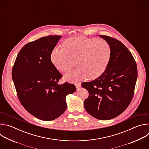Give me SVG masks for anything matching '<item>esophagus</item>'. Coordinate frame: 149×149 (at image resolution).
Wrapping results in <instances>:
<instances>
[{
    "mask_svg": "<svg viewBox=\"0 0 149 149\" xmlns=\"http://www.w3.org/2000/svg\"><path fill=\"white\" fill-rule=\"evenodd\" d=\"M75 87L76 88H79L81 87V83H77V84H75Z\"/></svg>",
    "mask_w": 149,
    "mask_h": 149,
    "instance_id": "1",
    "label": "esophagus"
}]
</instances>
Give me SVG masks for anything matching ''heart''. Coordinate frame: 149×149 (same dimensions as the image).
<instances>
[{"label": "heart", "instance_id": "b5f03b06", "mask_svg": "<svg viewBox=\"0 0 149 149\" xmlns=\"http://www.w3.org/2000/svg\"><path fill=\"white\" fill-rule=\"evenodd\" d=\"M63 48L55 47L51 52L54 65L62 72H67L77 63L79 66L65 75L70 81H78L87 77L94 79L105 70L109 62L111 49L104 39L76 36L63 42Z\"/></svg>", "mask_w": 149, "mask_h": 149}]
</instances>
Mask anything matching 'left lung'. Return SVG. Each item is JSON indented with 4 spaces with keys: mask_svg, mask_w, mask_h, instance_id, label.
I'll list each match as a JSON object with an SVG mask.
<instances>
[{
    "mask_svg": "<svg viewBox=\"0 0 149 149\" xmlns=\"http://www.w3.org/2000/svg\"><path fill=\"white\" fill-rule=\"evenodd\" d=\"M111 47V57L104 72L95 79L81 84L88 97L84 107L93 117L110 120L121 114L129 105L137 78L136 62L125 46L118 39L100 35Z\"/></svg>",
    "mask_w": 149,
    "mask_h": 149,
    "instance_id": "obj_1",
    "label": "left lung"
}]
</instances>
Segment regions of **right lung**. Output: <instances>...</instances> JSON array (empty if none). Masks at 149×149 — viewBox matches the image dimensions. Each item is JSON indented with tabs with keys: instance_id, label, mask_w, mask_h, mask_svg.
Masks as SVG:
<instances>
[{
	"instance_id": "add662e5",
	"label": "right lung",
	"mask_w": 149,
	"mask_h": 149,
	"mask_svg": "<svg viewBox=\"0 0 149 149\" xmlns=\"http://www.w3.org/2000/svg\"><path fill=\"white\" fill-rule=\"evenodd\" d=\"M60 35L42 37L26 44L19 51L12 76L20 102L30 114L44 121L55 120L67 109L65 97L74 93V84H58L62 76L51 55Z\"/></svg>"
}]
</instances>
